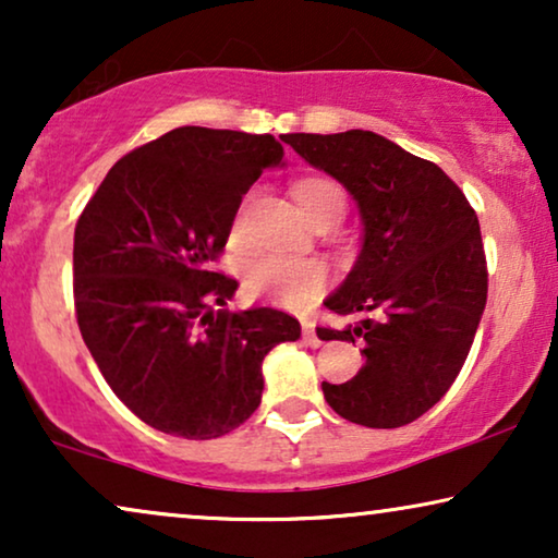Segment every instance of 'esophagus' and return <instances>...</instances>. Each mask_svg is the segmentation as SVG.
Wrapping results in <instances>:
<instances>
[{
	"mask_svg": "<svg viewBox=\"0 0 558 558\" xmlns=\"http://www.w3.org/2000/svg\"><path fill=\"white\" fill-rule=\"evenodd\" d=\"M302 335H304V342H307L310 348H319V345H323V340L317 338L315 325H312V323H302Z\"/></svg>",
	"mask_w": 558,
	"mask_h": 558,
	"instance_id": "esophagus-1",
	"label": "esophagus"
}]
</instances>
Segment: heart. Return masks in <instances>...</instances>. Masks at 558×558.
<instances>
[{
	"instance_id": "b5f03b06",
	"label": "heart",
	"mask_w": 558,
	"mask_h": 558,
	"mask_svg": "<svg viewBox=\"0 0 558 558\" xmlns=\"http://www.w3.org/2000/svg\"><path fill=\"white\" fill-rule=\"evenodd\" d=\"M296 205L312 226L338 223L345 216L348 195L335 180L310 178L296 182L292 190ZM239 228V220H235ZM233 228V231H235ZM325 284V269L315 262H296L287 256H264L254 262L243 274V287L251 296H266V300L300 307L319 294Z\"/></svg>"
}]
</instances>
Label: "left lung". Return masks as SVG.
<instances>
[{"label":"left lung","mask_w":558,"mask_h":558,"mask_svg":"<svg viewBox=\"0 0 558 558\" xmlns=\"http://www.w3.org/2000/svg\"><path fill=\"white\" fill-rule=\"evenodd\" d=\"M284 142L340 182L363 220L361 254L325 300L361 323L319 340H363V368L348 384H323L335 414L371 429H396L426 414L462 371L487 302L483 235L462 190L434 162L386 136L287 134Z\"/></svg>","instance_id":"left-lung-1"}]
</instances>
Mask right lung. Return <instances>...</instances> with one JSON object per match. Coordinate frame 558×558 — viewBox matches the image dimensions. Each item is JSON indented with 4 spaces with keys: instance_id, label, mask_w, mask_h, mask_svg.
Segmentation results:
<instances>
[{
    "instance_id": "right-lung-1",
    "label": "right lung",
    "mask_w": 558,
    "mask_h": 558,
    "mask_svg": "<svg viewBox=\"0 0 558 558\" xmlns=\"http://www.w3.org/2000/svg\"><path fill=\"white\" fill-rule=\"evenodd\" d=\"M284 165L271 134L180 126L111 167L73 239L83 342L144 424L185 439L233 432L262 403V363L300 340L287 312L226 304L239 281L210 271L241 197Z\"/></svg>"
}]
</instances>
